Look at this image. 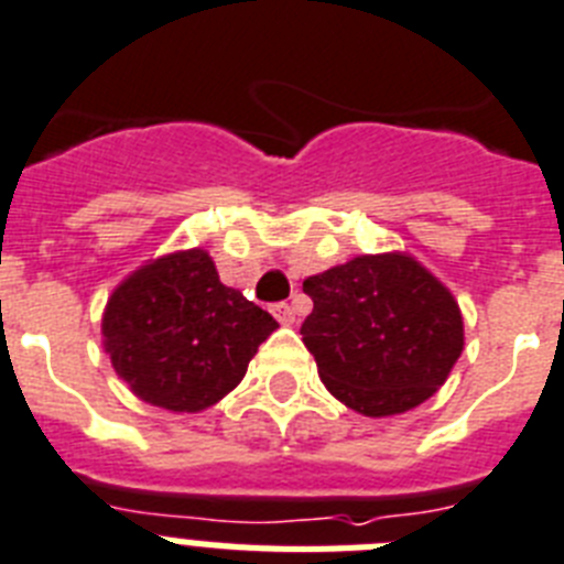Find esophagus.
<instances>
[{"mask_svg":"<svg viewBox=\"0 0 564 564\" xmlns=\"http://www.w3.org/2000/svg\"><path fill=\"white\" fill-rule=\"evenodd\" d=\"M272 315H275L283 326H289V323H295V306H292V303H275V306H272Z\"/></svg>","mask_w":564,"mask_h":564,"instance_id":"esophagus-1","label":"esophagus"}]
</instances>
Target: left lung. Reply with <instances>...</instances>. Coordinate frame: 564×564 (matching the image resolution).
<instances>
[{
  "mask_svg": "<svg viewBox=\"0 0 564 564\" xmlns=\"http://www.w3.org/2000/svg\"><path fill=\"white\" fill-rule=\"evenodd\" d=\"M315 310L301 335L326 389L366 417L414 409L463 351L452 292L409 254H360L303 281Z\"/></svg>",
  "mask_w": 564,
  "mask_h": 564,
  "instance_id": "obj_1",
  "label": "left lung"
}]
</instances>
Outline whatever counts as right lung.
<instances>
[{"instance_id":"add662e5","label":"right lung","mask_w":564,"mask_h":564,"mask_svg":"<svg viewBox=\"0 0 564 564\" xmlns=\"http://www.w3.org/2000/svg\"><path fill=\"white\" fill-rule=\"evenodd\" d=\"M275 329L269 312L224 286L204 249L141 267L112 292L101 321L116 375L166 411L218 403Z\"/></svg>"}]
</instances>
